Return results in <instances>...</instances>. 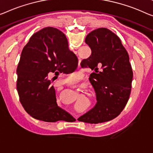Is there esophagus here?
<instances>
[{"instance_id": "34e87169", "label": "esophagus", "mask_w": 153, "mask_h": 153, "mask_svg": "<svg viewBox=\"0 0 153 153\" xmlns=\"http://www.w3.org/2000/svg\"><path fill=\"white\" fill-rule=\"evenodd\" d=\"M76 120H77V118H76Z\"/></svg>"}]
</instances>
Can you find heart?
<instances>
[{"mask_svg":"<svg viewBox=\"0 0 153 153\" xmlns=\"http://www.w3.org/2000/svg\"><path fill=\"white\" fill-rule=\"evenodd\" d=\"M76 75L75 74H73V75H71V76H69V77H68V80L69 81H74L76 80Z\"/></svg>","mask_w":153,"mask_h":153,"instance_id":"heart-1","label":"heart"}]
</instances>
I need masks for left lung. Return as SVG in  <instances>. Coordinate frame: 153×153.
Wrapping results in <instances>:
<instances>
[{"label":"left lung","instance_id":"1","mask_svg":"<svg viewBox=\"0 0 153 153\" xmlns=\"http://www.w3.org/2000/svg\"><path fill=\"white\" fill-rule=\"evenodd\" d=\"M85 42L91 55L82 61L81 66L95 71L89 80L97 103L78 120L98 124L117 117L124 108L131 94L133 70L126 49L109 29H95L86 36Z\"/></svg>","mask_w":153,"mask_h":153}]
</instances>
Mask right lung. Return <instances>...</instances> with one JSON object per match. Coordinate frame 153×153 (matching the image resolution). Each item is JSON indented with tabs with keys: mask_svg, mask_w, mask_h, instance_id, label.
<instances>
[{
	"mask_svg": "<svg viewBox=\"0 0 153 153\" xmlns=\"http://www.w3.org/2000/svg\"><path fill=\"white\" fill-rule=\"evenodd\" d=\"M77 60L65 35L59 29L46 27L31 36L20 56L16 84L20 103L29 115L47 122L73 119L57 104L56 91L49 76L73 73L77 69Z\"/></svg>",
	"mask_w": 153,
	"mask_h": 153,
	"instance_id": "right-lung-1",
	"label": "right lung"
}]
</instances>
